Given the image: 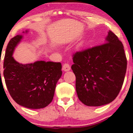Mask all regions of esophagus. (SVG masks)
I'll return each mask as SVG.
<instances>
[{
	"instance_id": "34e87169",
	"label": "esophagus",
	"mask_w": 133,
	"mask_h": 133,
	"mask_svg": "<svg viewBox=\"0 0 133 133\" xmlns=\"http://www.w3.org/2000/svg\"><path fill=\"white\" fill-rule=\"evenodd\" d=\"M70 70V66L69 64L67 63H65V64H63V70L64 72H66V71H69Z\"/></svg>"
}]
</instances>
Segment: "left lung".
Masks as SVG:
<instances>
[{
    "mask_svg": "<svg viewBox=\"0 0 133 133\" xmlns=\"http://www.w3.org/2000/svg\"><path fill=\"white\" fill-rule=\"evenodd\" d=\"M71 66L76 76L78 97L87 106L99 107L116 98L127 70L124 46L109 30L105 43L77 52Z\"/></svg>",
    "mask_w": 133,
    "mask_h": 133,
    "instance_id": "8db88e82",
    "label": "left lung"
}]
</instances>
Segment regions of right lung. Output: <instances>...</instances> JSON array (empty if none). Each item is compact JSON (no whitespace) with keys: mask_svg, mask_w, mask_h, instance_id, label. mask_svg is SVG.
<instances>
[{"mask_svg":"<svg viewBox=\"0 0 133 133\" xmlns=\"http://www.w3.org/2000/svg\"><path fill=\"white\" fill-rule=\"evenodd\" d=\"M23 37L16 35L7 45L3 72L6 85L17 104L28 109H43L53 99L56 84L62 75V65L43 61L25 64L18 63L12 55Z\"/></svg>","mask_w":133,"mask_h":133,"instance_id":"right-lung-1","label":"right lung"}]
</instances>
